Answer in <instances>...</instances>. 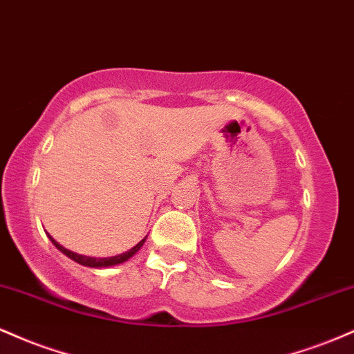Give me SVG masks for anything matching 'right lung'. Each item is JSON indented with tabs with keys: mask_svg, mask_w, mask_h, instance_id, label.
<instances>
[{
	"mask_svg": "<svg viewBox=\"0 0 354 354\" xmlns=\"http://www.w3.org/2000/svg\"><path fill=\"white\" fill-rule=\"evenodd\" d=\"M48 238L51 239V243H53V245H55L56 248H58V250L61 251V253H63V254H66L68 258H71V259H73V261L80 263V265H83V266H89V268H108V266L121 265V263L128 261V259L131 258L133 254H136L138 251H140V248L145 245V239H146V238H145V239H141V241L138 243L136 246H133L131 250H129V251H126V253H123V254L111 256V258H91V256L78 254V253H73V251H70V250H66V248H64V246H61L58 241H55V239H53L51 234H48Z\"/></svg>",
	"mask_w": 354,
	"mask_h": 354,
	"instance_id": "add662e5",
	"label": "right lung"
}]
</instances>
